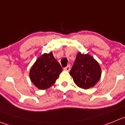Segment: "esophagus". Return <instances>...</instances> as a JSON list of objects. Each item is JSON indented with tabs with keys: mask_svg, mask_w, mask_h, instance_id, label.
Segmentation results:
<instances>
[{
	"mask_svg": "<svg viewBox=\"0 0 125 125\" xmlns=\"http://www.w3.org/2000/svg\"><path fill=\"white\" fill-rule=\"evenodd\" d=\"M70 69H71V67H70V66H67V67H66L64 69V70L67 71V72H69Z\"/></svg>",
	"mask_w": 125,
	"mask_h": 125,
	"instance_id": "esophagus-1",
	"label": "esophagus"
}]
</instances>
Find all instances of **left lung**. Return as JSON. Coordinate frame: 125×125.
Returning a JSON list of instances; mask_svg holds the SVG:
<instances>
[{"instance_id":"obj_1","label":"left lung","mask_w":125,"mask_h":125,"mask_svg":"<svg viewBox=\"0 0 125 125\" xmlns=\"http://www.w3.org/2000/svg\"><path fill=\"white\" fill-rule=\"evenodd\" d=\"M69 73L77 86L87 90L94 86L99 81L101 67L92 56L78 52Z\"/></svg>"}]
</instances>
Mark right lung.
<instances>
[{
  "mask_svg": "<svg viewBox=\"0 0 125 125\" xmlns=\"http://www.w3.org/2000/svg\"><path fill=\"white\" fill-rule=\"evenodd\" d=\"M62 71L52 52L44 53L37 59L29 72L31 82L39 90H47L55 83Z\"/></svg>",
  "mask_w": 125,
  "mask_h": 125,
  "instance_id": "right-lung-1",
  "label": "right lung"
}]
</instances>
